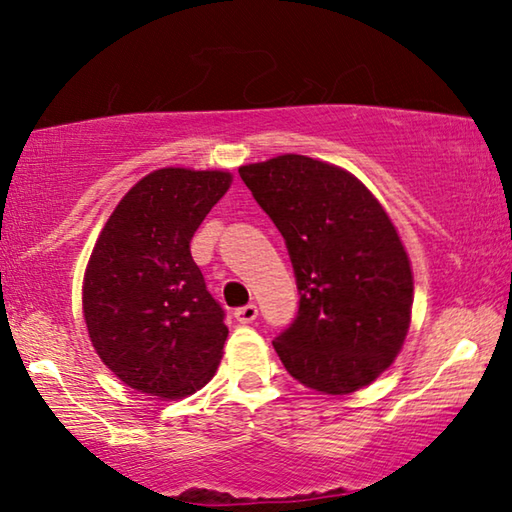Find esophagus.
I'll return each mask as SVG.
<instances>
[{"label": "esophagus", "instance_id": "34e87169", "mask_svg": "<svg viewBox=\"0 0 512 512\" xmlns=\"http://www.w3.org/2000/svg\"><path fill=\"white\" fill-rule=\"evenodd\" d=\"M235 318L239 320V323H244V325L253 323V320L257 318V305H253V302H250V305H244V307L235 309Z\"/></svg>", "mask_w": 512, "mask_h": 512}]
</instances>
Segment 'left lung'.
<instances>
[{
    "instance_id": "obj_1",
    "label": "left lung",
    "mask_w": 512,
    "mask_h": 512,
    "mask_svg": "<svg viewBox=\"0 0 512 512\" xmlns=\"http://www.w3.org/2000/svg\"><path fill=\"white\" fill-rule=\"evenodd\" d=\"M239 176L287 244L298 314L275 336L300 384L327 395L368 386L409 332V255L384 207L352 173L307 155L246 164Z\"/></svg>"
}]
</instances>
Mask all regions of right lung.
<instances>
[{
	"mask_svg": "<svg viewBox=\"0 0 512 512\" xmlns=\"http://www.w3.org/2000/svg\"><path fill=\"white\" fill-rule=\"evenodd\" d=\"M225 171L158 169L121 198L83 282V314L101 361L135 391L178 400L221 361L225 311L189 241L228 192Z\"/></svg>",
	"mask_w": 512,
	"mask_h": 512,
	"instance_id": "add662e5",
	"label": "right lung"
}]
</instances>
